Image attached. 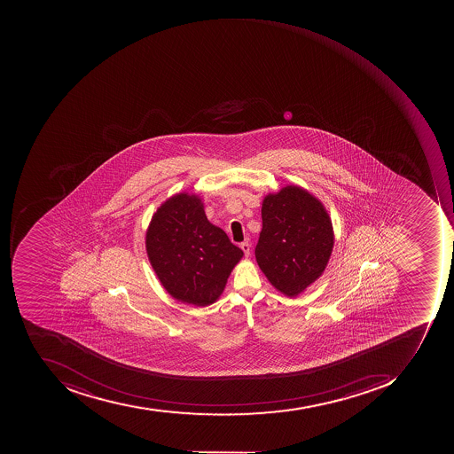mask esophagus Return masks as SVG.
Segmentation results:
<instances>
[{
	"instance_id": "esophagus-1",
	"label": "esophagus",
	"mask_w": 454,
	"mask_h": 454,
	"mask_svg": "<svg viewBox=\"0 0 454 454\" xmlns=\"http://www.w3.org/2000/svg\"><path fill=\"white\" fill-rule=\"evenodd\" d=\"M240 248L243 249V252H244V255L247 256V258H248L249 256V254H251V246H249L248 243H241L240 244Z\"/></svg>"
}]
</instances>
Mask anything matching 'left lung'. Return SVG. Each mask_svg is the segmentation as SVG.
<instances>
[{"instance_id": "8db88e82", "label": "left lung", "mask_w": 454, "mask_h": 454, "mask_svg": "<svg viewBox=\"0 0 454 454\" xmlns=\"http://www.w3.org/2000/svg\"><path fill=\"white\" fill-rule=\"evenodd\" d=\"M262 223L256 262L277 291L296 297L322 276L332 255L329 214L309 191L287 185L263 199Z\"/></svg>"}]
</instances>
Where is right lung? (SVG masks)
I'll return each instance as SVG.
<instances>
[{
	"label": "right lung",
	"mask_w": 454,
	"mask_h": 454,
	"mask_svg": "<svg viewBox=\"0 0 454 454\" xmlns=\"http://www.w3.org/2000/svg\"><path fill=\"white\" fill-rule=\"evenodd\" d=\"M148 261L170 296L206 307L225 289L243 251L207 220L202 199L177 193L163 202L145 233Z\"/></svg>",
	"instance_id": "obj_1"
}]
</instances>
